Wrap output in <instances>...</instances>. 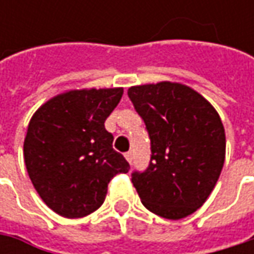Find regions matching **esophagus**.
Instances as JSON below:
<instances>
[{
    "instance_id": "esophagus-1",
    "label": "esophagus",
    "mask_w": 254,
    "mask_h": 254,
    "mask_svg": "<svg viewBox=\"0 0 254 254\" xmlns=\"http://www.w3.org/2000/svg\"><path fill=\"white\" fill-rule=\"evenodd\" d=\"M124 157H126V160H127V161L131 164V161H132V154H131V152H126V154H124Z\"/></svg>"
}]
</instances>
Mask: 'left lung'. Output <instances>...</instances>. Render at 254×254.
Wrapping results in <instances>:
<instances>
[{"label":"left lung","mask_w":254,"mask_h":254,"mask_svg":"<svg viewBox=\"0 0 254 254\" xmlns=\"http://www.w3.org/2000/svg\"><path fill=\"white\" fill-rule=\"evenodd\" d=\"M151 138V162L132 174L142 205L165 219L192 215L219 180L226 135L219 114L200 93L178 82L128 89Z\"/></svg>","instance_id":"obj_1"}]
</instances>
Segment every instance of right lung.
<instances>
[{
    "label": "right lung",
    "instance_id": "right-lung-1",
    "mask_svg": "<svg viewBox=\"0 0 254 254\" xmlns=\"http://www.w3.org/2000/svg\"><path fill=\"white\" fill-rule=\"evenodd\" d=\"M123 92L66 90L45 102L29 120L25 167L41 199L64 218H83L99 209L113 177L128 172V162L113 150V135L104 128Z\"/></svg>",
    "mask_w": 254,
    "mask_h": 254
}]
</instances>
